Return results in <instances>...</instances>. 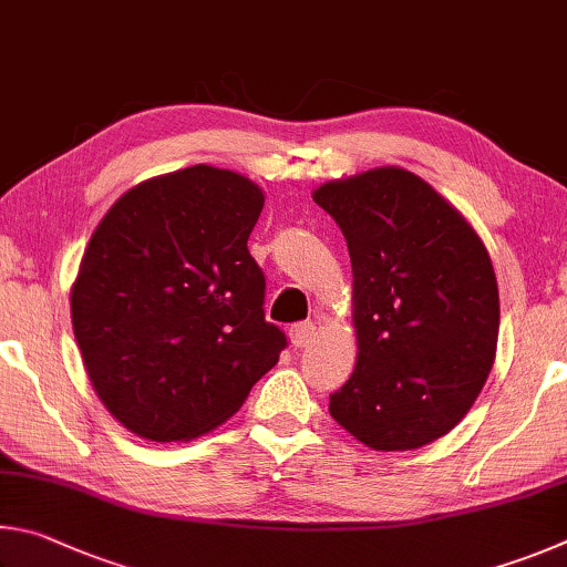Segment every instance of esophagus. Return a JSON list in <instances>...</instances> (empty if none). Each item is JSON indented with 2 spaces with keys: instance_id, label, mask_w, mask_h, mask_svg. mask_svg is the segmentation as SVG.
<instances>
[{
  "instance_id": "esophagus-1",
  "label": "esophagus",
  "mask_w": 567,
  "mask_h": 567,
  "mask_svg": "<svg viewBox=\"0 0 567 567\" xmlns=\"http://www.w3.org/2000/svg\"><path fill=\"white\" fill-rule=\"evenodd\" d=\"M289 339L296 349H306V346L313 343V339H316V326L313 323H296V326H291Z\"/></svg>"
}]
</instances>
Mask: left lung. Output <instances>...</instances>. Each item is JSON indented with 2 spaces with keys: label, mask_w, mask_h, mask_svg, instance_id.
Returning <instances> with one entry per match:
<instances>
[{
  "label": "left lung",
  "mask_w": 567,
  "mask_h": 567,
  "mask_svg": "<svg viewBox=\"0 0 567 567\" xmlns=\"http://www.w3.org/2000/svg\"><path fill=\"white\" fill-rule=\"evenodd\" d=\"M353 268L359 355L329 413L373 451H413L458 425L498 346L488 248L453 204L401 166L321 184Z\"/></svg>",
  "instance_id": "obj_1"
}]
</instances>
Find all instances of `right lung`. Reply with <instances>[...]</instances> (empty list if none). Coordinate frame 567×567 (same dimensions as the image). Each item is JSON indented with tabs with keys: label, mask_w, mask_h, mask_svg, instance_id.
Returning <instances> with one entry per match:
<instances>
[{
	"label": "right lung",
	"mask_w": 567,
	"mask_h": 567,
	"mask_svg": "<svg viewBox=\"0 0 567 567\" xmlns=\"http://www.w3.org/2000/svg\"><path fill=\"white\" fill-rule=\"evenodd\" d=\"M264 192L196 164L128 188L72 286V326L99 401L136 435L192 441L231 419L278 363L248 234Z\"/></svg>",
	"instance_id": "right-lung-1"
}]
</instances>
